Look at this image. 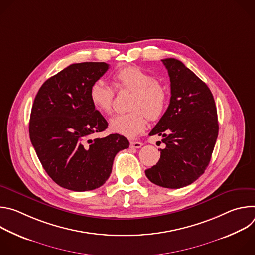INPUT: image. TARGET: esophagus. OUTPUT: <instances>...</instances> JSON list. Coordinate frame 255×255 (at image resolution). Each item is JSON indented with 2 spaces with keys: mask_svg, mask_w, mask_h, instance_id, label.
<instances>
[{
  "mask_svg": "<svg viewBox=\"0 0 255 255\" xmlns=\"http://www.w3.org/2000/svg\"><path fill=\"white\" fill-rule=\"evenodd\" d=\"M142 145H143V143L140 142V141H131L130 142V147L131 148H140Z\"/></svg>",
  "mask_w": 255,
  "mask_h": 255,
  "instance_id": "34e87169",
  "label": "esophagus"
}]
</instances>
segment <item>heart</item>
<instances>
[{"label": "heart", "mask_w": 255, "mask_h": 255, "mask_svg": "<svg viewBox=\"0 0 255 255\" xmlns=\"http://www.w3.org/2000/svg\"><path fill=\"white\" fill-rule=\"evenodd\" d=\"M113 81L117 90L131 92V96L128 101L130 111L113 117L110 120V130L125 137H135L146 127V117L156 120L164 112L166 89L153 75L134 65L117 70ZM89 96L95 109L101 113L109 114L112 111L115 93L103 80H98L91 86Z\"/></svg>", "instance_id": "heart-1"}]
</instances>
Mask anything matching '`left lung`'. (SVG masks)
Returning <instances> with one entry per match:
<instances>
[{"label": "left lung", "instance_id": "8db88e82", "mask_svg": "<svg viewBox=\"0 0 255 255\" xmlns=\"http://www.w3.org/2000/svg\"><path fill=\"white\" fill-rule=\"evenodd\" d=\"M170 80L167 110L149 135L165 144L158 162L145 170L151 183L179 189L198 179L209 165L219 131L217 109L208 86L183 62L161 60Z\"/></svg>", "mask_w": 255, "mask_h": 255}]
</instances>
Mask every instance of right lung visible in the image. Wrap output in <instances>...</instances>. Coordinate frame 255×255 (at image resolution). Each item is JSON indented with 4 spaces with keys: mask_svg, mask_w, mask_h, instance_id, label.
<instances>
[{
    "mask_svg": "<svg viewBox=\"0 0 255 255\" xmlns=\"http://www.w3.org/2000/svg\"><path fill=\"white\" fill-rule=\"evenodd\" d=\"M108 69L105 62L70 64L48 79L35 97L30 140L47 174L64 189L100 188L112 172L116 154L129 147V141L119 134L92 138L108 123L89 92Z\"/></svg>",
    "mask_w": 255,
    "mask_h": 255,
    "instance_id": "right-lung-1",
    "label": "right lung"
}]
</instances>
